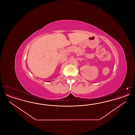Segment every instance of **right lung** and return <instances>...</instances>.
<instances>
[{
	"instance_id": "add662e5",
	"label": "right lung",
	"mask_w": 135,
	"mask_h": 135,
	"mask_svg": "<svg viewBox=\"0 0 135 135\" xmlns=\"http://www.w3.org/2000/svg\"><path fill=\"white\" fill-rule=\"evenodd\" d=\"M49 82H50V81H49Z\"/></svg>"
}]
</instances>
